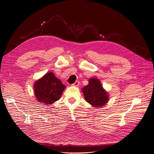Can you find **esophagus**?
Instances as JSON below:
<instances>
[{
    "mask_svg": "<svg viewBox=\"0 0 154 154\" xmlns=\"http://www.w3.org/2000/svg\"><path fill=\"white\" fill-rule=\"evenodd\" d=\"M79 81H75V82H74V83L72 84L73 86H75V87L79 86Z\"/></svg>",
    "mask_w": 154,
    "mask_h": 154,
    "instance_id": "esophagus-1",
    "label": "esophagus"
}]
</instances>
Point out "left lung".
Here are the masks:
<instances>
[{"label": "left lung", "instance_id": "1", "mask_svg": "<svg viewBox=\"0 0 154 154\" xmlns=\"http://www.w3.org/2000/svg\"><path fill=\"white\" fill-rule=\"evenodd\" d=\"M84 98L93 107H102L109 100L108 93L97 78L89 79V84L82 89Z\"/></svg>", "mask_w": 154, "mask_h": 154}]
</instances>
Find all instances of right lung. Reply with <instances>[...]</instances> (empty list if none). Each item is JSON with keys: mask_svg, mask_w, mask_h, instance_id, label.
Wrapping results in <instances>:
<instances>
[{"mask_svg": "<svg viewBox=\"0 0 154 154\" xmlns=\"http://www.w3.org/2000/svg\"><path fill=\"white\" fill-rule=\"evenodd\" d=\"M65 88L52 72H48L34 83V95L42 103L52 104L59 100Z\"/></svg>", "mask_w": 154, "mask_h": 154, "instance_id": "right-lung-1", "label": "right lung"}]
</instances>
